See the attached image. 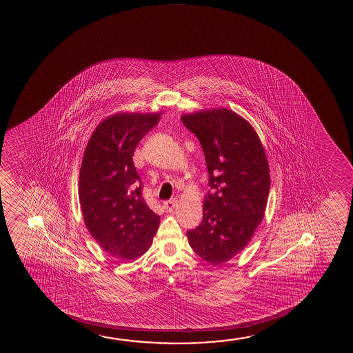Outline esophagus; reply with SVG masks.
<instances>
[{"label": "esophagus", "instance_id": "1", "mask_svg": "<svg viewBox=\"0 0 353 353\" xmlns=\"http://www.w3.org/2000/svg\"><path fill=\"white\" fill-rule=\"evenodd\" d=\"M177 203H179L177 199H170L168 201H164V208L166 211L171 212V211L177 206Z\"/></svg>", "mask_w": 353, "mask_h": 353}]
</instances>
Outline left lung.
<instances>
[{
    "instance_id": "1",
    "label": "left lung",
    "mask_w": 353,
    "mask_h": 353,
    "mask_svg": "<svg viewBox=\"0 0 353 353\" xmlns=\"http://www.w3.org/2000/svg\"><path fill=\"white\" fill-rule=\"evenodd\" d=\"M203 147L210 190L203 222L188 230L189 245L219 265L241 252L264 217L270 174L265 150L251 124L225 108L181 117Z\"/></svg>"
}]
</instances>
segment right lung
I'll return each mask as SVG.
<instances>
[{"mask_svg":"<svg viewBox=\"0 0 353 353\" xmlns=\"http://www.w3.org/2000/svg\"><path fill=\"white\" fill-rule=\"evenodd\" d=\"M160 114L119 113L102 121L88 142L79 171L85 227L107 253L125 261L145 254L159 227V216L142 196L132 154Z\"/></svg>","mask_w":353,"mask_h":353,"instance_id":"add662e5","label":"right lung"}]
</instances>
